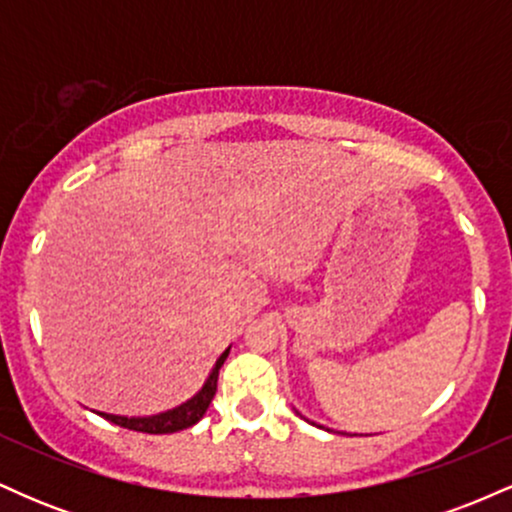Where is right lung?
Returning <instances> with one entry per match:
<instances>
[{
	"label": "right lung",
	"mask_w": 512,
	"mask_h": 512,
	"mask_svg": "<svg viewBox=\"0 0 512 512\" xmlns=\"http://www.w3.org/2000/svg\"><path fill=\"white\" fill-rule=\"evenodd\" d=\"M228 351H231V346L216 358L214 368H211L209 378L204 380L202 390H199L195 397L187 399V402H182L180 407L161 411V414H154V416H117V414H105V411H98V414H101L103 419H108L110 424L129 428V431L154 433V436H161V433H175V431H182V428L195 426L197 421L207 414L211 399L216 395V380H219V370L223 366V361L228 358Z\"/></svg>",
	"instance_id": "right-lung-1"
}]
</instances>
